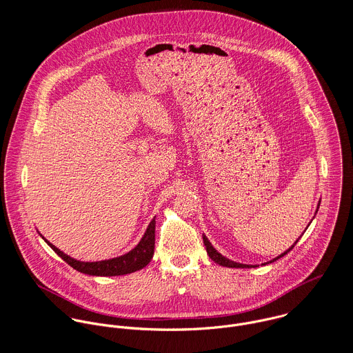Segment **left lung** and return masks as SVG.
<instances>
[{"mask_svg": "<svg viewBox=\"0 0 353 353\" xmlns=\"http://www.w3.org/2000/svg\"><path fill=\"white\" fill-rule=\"evenodd\" d=\"M318 208H319V205H318ZM318 208H316V212H318ZM310 225V224H308ZM202 239H203V245H205V249H206V252H208V255L212 258V261H214L216 263H219V265H221V266H225V268H255L254 265H246V263H239V262H235V261H231V259H228L227 256H224V255H221L220 252H217L213 246H212V243L209 242V239L202 234ZM299 241V239H298ZM298 241L288 249V250H285L284 252H281L279 256H276V258H273V259H270L269 262H265V263H262V265H266V263H272V262H274V261H277L279 258H281V256H284L285 254H288V252H291L292 249H294V246L298 243Z\"/></svg>", "mask_w": 353, "mask_h": 353, "instance_id": "left-lung-1", "label": "left lung"}]
</instances>
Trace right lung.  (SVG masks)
Listing matches in <instances>:
<instances>
[{"label": "right lung", "mask_w": 353, "mask_h": 353, "mask_svg": "<svg viewBox=\"0 0 353 353\" xmlns=\"http://www.w3.org/2000/svg\"><path fill=\"white\" fill-rule=\"evenodd\" d=\"M154 217L152 219L144 236L139 242V245L132 249L130 252H125L119 256L110 258V259H103V261H97V262H85V261H79L76 258H72L70 255L61 252L57 249L54 245L42 236V239L50 246L54 252H57L68 265H70L73 269L90 274V276H122V274H129L133 272H137L143 268H145L151 262L153 252H154Z\"/></svg>", "instance_id": "1"}]
</instances>
